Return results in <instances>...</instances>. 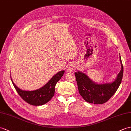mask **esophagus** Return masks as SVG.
Wrapping results in <instances>:
<instances>
[{
	"label": "esophagus",
	"mask_w": 131,
	"mask_h": 131,
	"mask_svg": "<svg viewBox=\"0 0 131 131\" xmlns=\"http://www.w3.org/2000/svg\"><path fill=\"white\" fill-rule=\"evenodd\" d=\"M76 69V66L74 64H71L69 66V67L68 68V70L70 71H74V70H75Z\"/></svg>",
	"instance_id": "esophagus-1"
}]
</instances>
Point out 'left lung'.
I'll list each match as a JSON object with an SVG mask.
<instances>
[{"instance_id":"left-lung-1","label":"left lung","mask_w":131,"mask_h":131,"mask_svg":"<svg viewBox=\"0 0 131 131\" xmlns=\"http://www.w3.org/2000/svg\"><path fill=\"white\" fill-rule=\"evenodd\" d=\"M119 60L121 70L116 79L112 83L97 84L83 72L78 71L75 73L79 92L86 102L102 104L107 102L116 92L121 83L123 74V66L120 56Z\"/></svg>"}]
</instances>
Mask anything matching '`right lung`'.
I'll return each mask as SVG.
<instances>
[{"label": "right lung", "instance_id": "add662e5", "mask_svg": "<svg viewBox=\"0 0 131 131\" xmlns=\"http://www.w3.org/2000/svg\"><path fill=\"white\" fill-rule=\"evenodd\" d=\"M64 72V70H62L57 72L44 86L32 91L21 90L14 83L12 78L11 80L17 93L24 101L31 105L39 106L47 103L53 96L56 84L61 78Z\"/></svg>", "mask_w": 131, "mask_h": 131}]
</instances>
